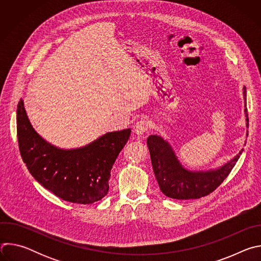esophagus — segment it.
I'll list each match as a JSON object with an SVG mask.
<instances>
[{
    "instance_id": "1",
    "label": "esophagus",
    "mask_w": 261,
    "mask_h": 261,
    "mask_svg": "<svg viewBox=\"0 0 261 261\" xmlns=\"http://www.w3.org/2000/svg\"><path fill=\"white\" fill-rule=\"evenodd\" d=\"M150 127H151V124L147 120H140L134 125V132L137 135H142L147 130H150Z\"/></svg>"
}]
</instances>
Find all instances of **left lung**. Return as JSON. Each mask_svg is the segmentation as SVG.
<instances>
[{"label": "left lung", "mask_w": 261, "mask_h": 261, "mask_svg": "<svg viewBox=\"0 0 261 261\" xmlns=\"http://www.w3.org/2000/svg\"><path fill=\"white\" fill-rule=\"evenodd\" d=\"M244 97L246 105L245 87ZM245 113L247 126H249L247 107L245 108ZM147 146L150 148L153 170L160 190L167 197L179 200L197 199L214 192L228 176L243 153L242 148L241 152L230 162L219 169L206 172H192L181 167L169 144L160 136H148Z\"/></svg>", "instance_id": "left-lung-1"}]
</instances>
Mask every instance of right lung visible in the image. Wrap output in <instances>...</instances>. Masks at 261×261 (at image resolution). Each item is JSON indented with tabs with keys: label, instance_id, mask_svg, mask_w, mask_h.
Returning a JSON list of instances; mask_svg holds the SVG:
<instances>
[{
	"label": "right lung",
	"instance_id": "1",
	"mask_svg": "<svg viewBox=\"0 0 261 261\" xmlns=\"http://www.w3.org/2000/svg\"><path fill=\"white\" fill-rule=\"evenodd\" d=\"M16 129L20 156L35 179L59 198L80 204L94 203L107 194L111 168L131 134V129L110 132L85 147L61 150L33 129L22 99Z\"/></svg>",
	"mask_w": 261,
	"mask_h": 261
}]
</instances>
